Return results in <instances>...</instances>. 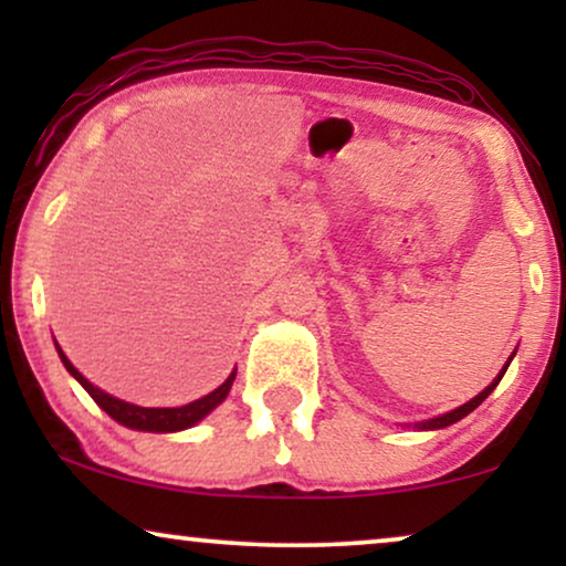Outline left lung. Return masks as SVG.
<instances>
[{"mask_svg":"<svg viewBox=\"0 0 566 566\" xmlns=\"http://www.w3.org/2000/svg\"><path fill=\"white\" fill-rule=\"evenodd\" d=\"M515 358V353L510 355V360ZM510 360L505 363V366H502V370L497 376H494V381L486 386L484 391H479L474 399H469L467 405H461V407H455V409H451V412H446V415H438V417H430V420H422V422H409V424H405V428H415V430H443V428H448V424H453V422H459V420H463V417H467L469 412H474V409L482 405V401L490 397V394L494 391V386H497L500 381H502V376H505V370H507V366H510Z\"/></svg>","mask_w":566,"mask_h":566,"instance_id":"1","label":"left lung"}]
</instances>
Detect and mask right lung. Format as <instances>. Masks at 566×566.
Listing matches in <instances>:
<instances>
[{
    "instance_id": "obj_1",
    "label": "right lung",
    "mask_w": 566,
    "mask_h": 566,
    "mask_svg": "<svg viewBox=\"0 0 566 566\" xmlns=\"http://www.w3.org/2000/svg\"><path fill=\"white\" fill-rule=\"evenodd\" d=\"M53 345H56V353H59L61 363H64V368L76 378V381L82 384V389L97 401L99 409H105V412L111 415L115 422L126 424V428H130V430H142V432H180V430L192 428V424H198L200 420H203V417L211 415L213 409L229 397L231 384H234V378H237V370H231L229 378L219 386V389H213L211 394H206V397L190 401V405H182V407H138V405H130V401H123L118 397H113V394L103 391L95 384H90L87 378H84L80 370L72 366V360L66 358L56 339H53Z\"/></svg>"
}]
</instances>
